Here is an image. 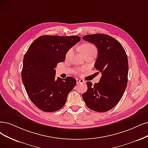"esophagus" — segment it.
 Wrapping results in <instances>:
<instances>
[{"mask_svg":"<svg viewBox=\"0 0 148 148\" xmlns=\"http://www.w3.org/2000/svg\"><path fill=\"white\" fill-rule=\"evenodd\" d=\"M84 83H85V82H84V80H82V79H77V85L80 84H84Z\"/></svg>","mask_w":148,"mask_h":148,"instance_id":"esophagus-1","label":"esophagus"}]
</instances>
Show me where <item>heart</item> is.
I'll list each match as a JSON object with an SVG mask.
<instances>
[{
    "label": "heart",
    "mask_w": 148,
    "mask_h": 148,
    "mask_svg": "<svg viewBox=\"0 0 148 148\" xmlns=\"http://www.w3.org/2000/svg\"><path fill=\"white\" fill-rule=\"evenodd\" d=\"M81 51H82V53H84L90 51H96V48L93 45H92L91 43H85L82 46ZM73 49H69V50L67 52L66 54V58L70 57L71 56V55L73 54Z\"/></svg>",
    "instance_id": "heart-1"
}]
</instances>
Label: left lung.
Masks as SVG:
<instances>
[{"label": "left lung", "mask_w": 148, "mask_h": 148, "mask_svg": "<svg viewBox=\"0 0 148 148\" xmlns=\"http://www.w3.org/2000/svg\"><path fill=\"white\" fill-rule=\"evenodd\" d=\"M83 39L97 47L98 56L95 68L102 76L98 83L87 82L88 89L82 98L86 106L97 112H106L117 105L127 84L128 58L123 46L105 34L84 36ZM98 72V73H99Z\"/></svg>", "instance_id": "8db88e82"}]
</instances>
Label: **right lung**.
<instances>
[{
	"mask_svg": "<svg viewBox=\"0 0 148 148\" xmlns=\"http://www.w3.org/2000/svg\"><path fill=\"white\" fill-rule=\"evenodd\" d=\"M80 40L79 36L42 35L31 44L24 55L22 80L30 99L41 110L56 112L65 104L76 80L57 79L55 68Z\"/></svg>",
	"mask_w": 148,
	"mask_h": 148,
	"instance_id": "obj_1",
	"label": "right lung"
}]
</instances>
